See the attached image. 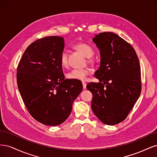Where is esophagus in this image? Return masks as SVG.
Returning a JSON list of instances; mask_svg holds the SVG:
<instances>
[{"instance_id": "1", "label": "esophagus", "mask_w": 157, "mask_h": 157, "mask_svg": "<svg viewBox=\"0 0 157 157\" xmlns=\"http://www.w3.org/2000/svg\"><path fill=\"white\" fill-rule=\"evenodd\" d=\"M82 86H83L84 89H86V84L84 82H82Z\"/></svg>"}]
</instances>
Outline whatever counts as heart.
Here are the masks:
<instances>
[{"instance_id":"b5f03b06","label":"heart","mask_w":157,"mask_h":157,"mask_svg":"<svg viewBox=\"0 0 157 157\" xmlns=\"http://www.w3.org/2000/svg\"><path fill=\"white\" fill-rule=\"evenodd\" d=\"M75 48L81 52L86 58H88V62L90 63H92V61L90 58L93 56L94 51L91 46L84 43H78L75 46ZM60 63L63 67H67L68 66V56L66 50H63L61 52ZM90 74V71L88 69H73L67 74V77L71 80L84 81L87 79L88 76H89Z\"/></svg>"}]
</instances>
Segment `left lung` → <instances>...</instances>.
Returning <instances> with one entry per match:
<instances>
[{"label":"left lung","mask_w":157,"mask_h":157,"mask_svg":"<svg viewBox=\"0 0 157 157\" xmlns=\"http://www.w3.org/2000/svg\"><path fill=\"white\" fill-rule=\"evenodd\" d=\"M92 40L101 62L94 74L99 82L86 86L93 95L92 109L104 124L115 125L126 119L140 96L139 59L134 48L114 33H101Z\"/></svg>","instance_id":"1"}]
</instances>
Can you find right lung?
I'll use <instances>...</instances> for the list:
<instances>
[{
    "label": "right lung",
    "mask_w": 157,
    "mask_h": 157,
    "mask_svg": "<svg viewBox=\"0 0 157 157\" xmlns=\"http://www.w3.org/2000/svg\"><path fill=\"white\" fill-rule=\"evenodd\" d=\"M64 46L61 36L38 39L27 47L17 66V87L28 111L48 126L67 119L82 90L80 80L65 79L60 63Z\"/></svg>",
    "instance_id": "right-lung-1"
}]
</instances>
